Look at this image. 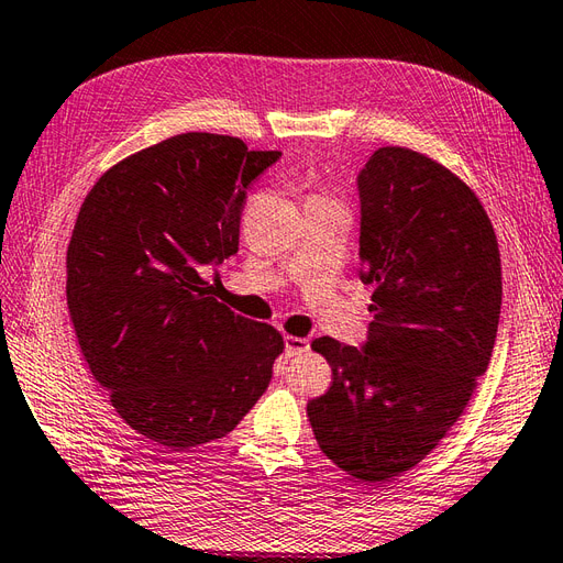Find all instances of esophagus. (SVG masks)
Listing matches in <instances>:
<instances>
[{
    "label": "esophagus",
    "mask_w": 563,
    "mask_h": 563,
    "mask_svg": "<svg viewBox=\"0 0 563 563\" xmlns=\"http://www.w3.org/2000/svg\"><path fill=\"white\" fill-rule=\"evenodd\" d=\"M308 349H310L308 339H303V336H289V334L284 336V351H286V355H300V353H306Z\"/></svg>",
    "instance_id": "obj_1"
}]
</instances>
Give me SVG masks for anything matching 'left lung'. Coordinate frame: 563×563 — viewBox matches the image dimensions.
Returning a JSON list of instances; mask_svg holds the SVG:
<instances>
[{"label":"left lung","mask_w":563,"mask_h":563,"mask_svg":"<svg viewBox=\"0 0 563 563\" xmlns=\"http://www.w3.org/2000/svg\"><path fill=\"white\" fill-rule=\"evenodd\" d=\"M355 186L361 279L375 286V322L361 349L312 341L334 382L308 404V418L339 468L382 485L440 444L485 375L501 260L473 190L416 150H375Z\"/></svg>","instance_id":"8db88e82"}]
</instances>
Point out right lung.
<instances>
[{"mask_svg": "<svg viewBox=\"0 0 563 563\" xmlns=\"http://www.w3.org/2000/svg\"><path fill=\"white\" fill-rule=\"evenodd\" d=\"M282 157L181 133L92 186L66 251V303L92 377L135 432L169 451L229 434L284 349L277 329L210 296L200 269L239 253L245 188Z\"/></svg>", "mask_w": 563, "mask_h": 563, "instance_id": "right-lung-1", "label": "right lung"}]
</instances>
